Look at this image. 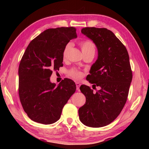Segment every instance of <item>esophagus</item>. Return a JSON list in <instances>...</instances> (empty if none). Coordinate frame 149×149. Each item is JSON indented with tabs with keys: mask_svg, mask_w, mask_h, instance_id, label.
Here are the masks:
<instances>
[{
	"mask_svg": "<svg viewBox=\"0 0 149 149\" xmlns=\"http://www.w3.org/2000/svg\"><path fill=\"white\" fill-rule=\"evenodd\" d=\"M75 84H76V88H77V90H79V87L81 86V83H79V82H76L75 83Z\"/></svg>",
	"mask_w": 149,
	"mask_h": 149,
	"instance_id": "esophagus-1",
	"label": "esophagus"
}]
</instances>
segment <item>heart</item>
<instances>
[{
  "instance_id": "obj_1",
  "label": "heart",
  "mask_w": 149,
  "mask_h": 149,
  "mask_svg": "<svg viewBox=\"0 0 149 149\" xmlns=\"http://www.w3.org/2000/svg\"><path fill=\"white\" fill-rule=\"evenodd\" d=\"M72 47V43H68L65 45L64 50L63 52V59H66L67 58L70 50H71ZM81 47L82 49L83 54H87L93 53L95 54V49L94 44L90 40H85L81 43ZM70 75L72 77L75 79H80L83 77V73L77 70L76 69H72L70 71Z\"/></svg>"
}]
</instances>
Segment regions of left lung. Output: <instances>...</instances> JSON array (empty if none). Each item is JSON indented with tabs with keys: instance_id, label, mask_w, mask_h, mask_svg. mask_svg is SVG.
<instances>
[{
	"instance_id": "left-lung-1",
	"label": "left lung",
	"mask_w": 149,
	"mask_h": 149,
	"mask_svg": "<svg viewBox=\"0 0 149 149\" xmlns=\"http://www.w3.org/2000/svg\"><path fill=\"white\" fill-rule=\"evenodd\" d=\"M81 33L93 41L98 50V58L86 79L95 93L81 85L80 90L86 103L79 109L81 122L91 127H101L114 121L127 99L132 79L128 52L112 31L106 28L85 27Z\"/></svg>"
}]
</instances>
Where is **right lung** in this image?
<instances>
[{
	"instance_id": "right-lung-1",
	"label": "right lung",
	"mask_w": 149,
	"mask_h": 149,
	"mask_svg": "<svg viewBox=\"0 0 149 149\" xmlns=\"http://www.w3.org/2000/svg\"><path fill=\"white\" fill-rule=\"evenodd\" d=\"M77 38L74 27L44 31L25 51L18 68V93L24 111L33 121L51 124L58 121L62 109L76 90L75 83L65 79L56 86L50 81L53 70L63 66V52Z\"/></svg>"
}]
</instances>
